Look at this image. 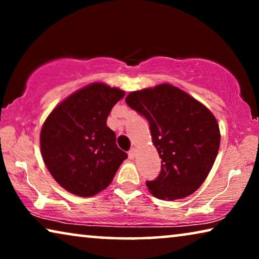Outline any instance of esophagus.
<instances>
[{"label": "esophagus", "instance_id": "esophagus-1", "mask_svg": "<svg viewBox=\"0 0 259 259\" xmlns=\"http://www.w3.org/2000/svg\"><path fill=\"white\" fill-rule=\"evenodd\" d=\"M136 153H137L136 148H131V150L128 151V157H130L131 159H133L134 157H136Z\"/></svg>", "mask_w": 259, "mask_h": 259}]
</instances>
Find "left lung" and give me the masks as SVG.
I'll return each instance as SVG.
<instances>
[{
  "label": "left lung",
  "mask_w": 259,
  "mask_h": 259,
  "mask_svg": "<svg viewBox=\"0 0 259 259\" xmlns=\"http://www.w3.org/2000/svg\"><path fill=\"white\" fill-rule=\"evenodd\" d=\"M126 104L150 123L161 171L146 186L162 200L182 199L199 189L221 144L218 122L196 99L168 83L132 92Z\"/></svg>",
  "instance_id": "left-lung-1"
}]
</instances>
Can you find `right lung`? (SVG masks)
Returning a JSON list of instances; mask_svg holds the SVG:
<instances>
[{
  "mask_svg": "<svg viewBox=\"0 0 259 259\" xmlns=\"http://www.w3.org/2000/svg\"><path fill=\"white\" fill-rule=\"evenodd\" d=\"M125 92L95 82L53 109L42 126V158L56 182L70 193L92 197L112 183L127 158L107 126L113 106Z\"/></svg>",
  "mask_w": 259,
  "mask_h": 259,
  "instance_id": "1",
  "label": "right lung"
}]
</instances>
